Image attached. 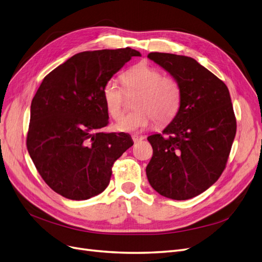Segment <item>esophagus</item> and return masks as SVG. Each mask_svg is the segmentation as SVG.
Instances as JSON below:
<instances>
[{"mask_svg":"<svg viewBox=\"0 0 262 262\" xmlns=\"http://www.w3.org/2000/svg\"><path fill=\"white\" fill-rule=\"evenodd\" d=\"M144 136H138V135H134L133 136V141L134 142H139L140 140H143Z\"/></svg>","mask_w":262,"mask_h":262,"instance_id":"1","label":"esophagus"}]
</instances>
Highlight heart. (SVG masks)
Instances as JSON below:
<instances>
[{
    "label": "heart",
    "mask_w": 262,
    "mask_h": 262,
    "mask_svg": "<svg viewBox=\"0 0 262 262\" xmlns=\"http://www.w3.org/2000/svg\"><path fill=\"white\" fill-rule=\"evenodd\" d=\"M126 89L140 92L135 102L136 111L126 114L115 124L120 132H136L150 126L154 119L160 124L170 122L177 115L181 104V89L172 76L162 72L147 62H139L123 74ZM102 99L105 109L118 120L123 112V92L114 77L103 85Z\"/></svg>",
    "instance_id": "1"
}]
</instances>
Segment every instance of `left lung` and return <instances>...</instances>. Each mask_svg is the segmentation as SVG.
<instances>
[{"mask_svg":"<svg viewBox=\"0 0 262 262\" xmlns=\"http://www.w3.org/2000/svg\"><path fill=\"white\" fill-rule=\"evenodd\" d=\"M148 58L181 89L180 109L163 130L148 137L153 156L146 168L151 187L171 200H189L218 180L236 134L227 85L195 59L167 53Z\"/></svg>","mask_w":262,"mask_h":262,"instance_id":"obj_1","label":"left lung"}]
</instances>
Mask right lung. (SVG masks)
<instances>
[{
  "label": "right lung",
  "mask_w": 262,
  "mask_h": 262,
  "mask_svg": "<svg viewBox=\"0 0 262 262\" xmlns=\"http://www.w3.org/2000/svg\"><path fill=\"white\" fill-rule=\"evenodd\" d=\"M134 56L129 47L79 53L48 73L33 97L27 149L47 186L66 199L104 191L113 163L134 142L126 133H102L109 114L104 83Z\"/></svg>",
  "instance_id": "1"
}]
</instances>
